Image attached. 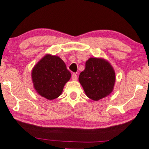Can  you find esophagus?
Listing matches in <instances>:
<instances>
[{"label": "esophagus", "instance_id": "34e87169", "mask_svg": "<svg viewBox=\"0 0 149 149\" xmlns=\"http://www.w3.org/2000/svg\"><path fill=\"white\" fill-rule=\"evenodd\" d=\"M72 79L74 81H76L77 80V74H75V73H73L72 74Z\"/></svg>", "mask_w": 149, "mask_h": 149}]
</instances>
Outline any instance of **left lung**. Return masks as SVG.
<instances>
[{
	"label": "left lung",
	"mask_w": 149,
	"mask_h": 149,
	"mask_svg": "<svg viewBox=\"0 0 149 149\" xmlns=\"http://www.w3.org/2000/svg\"><path fill=\"white\" fill-rule=\"evenodd\" d=\"M79 80L87 96L97 101L113 91L115 71L107 61L91 58L85 63V68L80 73Z\"/></svg>",
	"instance_id": "1"
}]
</instances>
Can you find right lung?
Masks as SVG:
<instances>
[{
	"instance_id": "right-lung-1",
	"label": "right lung",
	"mask_w": 149,
	"mask_h": 149,
	"mask_svg": "<svg viewBox=\"0 0 149 149\" xmlns=\"http://www.w3.org/2000/svg\"><path fill=\"white\" fill-rule=\"evenodd\" d=\"M71 74L62 59L47 55L32 71L34 89L41 96L54 100L60 96Z\"/></svg>"
}]
</instances>
